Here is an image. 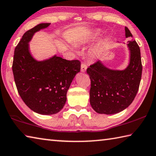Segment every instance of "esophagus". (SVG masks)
Instances as JSON below:
<instances>
[{
	"instance_id": "34e87169",
	"label": "esophagus",
	"mask_w": 156,
	"mask_h": 156,
	"mask_svg": "<svg viewBox=\"0 0 156 156\" xmlns=\"http://www.w3.org/2000/svg\"><path fill=\"white\" fill-rule=\"evenodd\" d=\"M87 69V66L85 63H83L81 64V72H85Z\"/></svg>"
}]
</instances>
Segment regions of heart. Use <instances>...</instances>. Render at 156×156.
Here are the masks:
<instances>
[{
    "label": "heart",
    "instance_id": "b5f03b06",
    "mask_svg": "<svg viewBox=\"0 0 156 156\" xmlns=\"http://www.w3.org/2000/svg\"><path fill=\"white\" fill-rule=\"evenodd\" d=\"M99 33H100V30H94V33H93V35H94V36H93V37L95 38L96 37H97L99 35ZM71 49H72V50H75V47L74 46H72V47H71ZM100 51H101V48L100 46L96 47L95 48L92 50L91 52H90V55H91L93 56H95L98 55L100 53Z\"/></svg>",
    "mask_w": 156,
    "mask_h": 156
}]
</instances>
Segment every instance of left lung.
<instances>
[{
	"label": "left lung",
	"mask_w": 156,
	"mask_h": 156,
	"mask_svg": "<svg viewBox=\"0 0 156 156\" xmlns=\"http://www.w3.org/2000/svg\"><path fill=\"white\" fill-rule=\"evenodd\" d=\"M126 37H132L125 27ZM129 50L128 66L122 70L108 68L100 61L87 69L90 79V104L99 114L112 115L128 107L139 88L142 76L140 48L135 40L127 41Z\"/></svg>",
	"instance_id": "obj_1"
}]
</instances>
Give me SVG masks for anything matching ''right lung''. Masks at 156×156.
Instances as JSON below:
<instances>
[{
  "label": "right lung",
  "mask_w": 156,
  "mask_h": 156,
  "mask_svg": "<svg viewBox=\"0 0 156 156\" xmlns=\"http://www.w3.org/2000/svg\"><path fill=\"white\" fill-rule=\"evenodd\" d=\"M50 23H41L25 33L14 51L12 70L19 95L26 105L40 115H54L63 108L67 92L80 62L54 55L37 61L30 52L29 42L35 33Z\"/></svg>",
  "instance_id": "1"
}]
</instances>
